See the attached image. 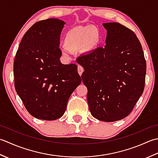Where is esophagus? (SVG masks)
Here are the masks:
<instances>
[{
	"label": "esophagus",
	"instance_id": "34e87169",
	"mask_svg": "<svg viewBox=\"0 0 158 158\" xmlns=\"http://www.w3.org/2000/svg\"><path fill=\"white\" fill-rule=\"evenodd\" d=\"M83 72H84V68H83V67L82 66L78 65V73L80 74V76L82 75V73H83Z\"/></svg>",
	"mask_w": 158,
	"mask_h": 158
}]
</instances>
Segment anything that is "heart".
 <instances>
[{"label":"heart","instance_id":"b5f03b06","mask_svg":"<svg viewBox=\"0 0 158 158\" xmlns=\"http://www.w3.org/2000/svg\"><path fill=\"white\" fill-rule=\"evenodd\" d=\"M99 41V33L95 28L92 27L73 28L67 32L65 35L64 44L70 52L84 48L86 51L92 50L97 46ZM63 54H67L66 50Z\"/></svg>","mask_w":158,"mask_h":158}]
</instances>
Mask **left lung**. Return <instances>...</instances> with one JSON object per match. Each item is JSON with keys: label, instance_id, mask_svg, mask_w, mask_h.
Returning <instances> with one entry per match:
<instances>
[{"label": "left lung", "instance_id": "obj_1", "mask_svg": "<svg viewBox=\"0 0 158 158\" xmlns=\"http://www.w3.org/2000/svg\"><path fill=\"white\" fill-rule=\"evenodd\" d=\"M107 30L105 47L77 59L85 71L91 114L113 122L126 117L142 95L147 69L142 46L136 34L117 22L103 24Z\"/></svg>", "mask_w": 158, "mask_h": 158}]
</instances>
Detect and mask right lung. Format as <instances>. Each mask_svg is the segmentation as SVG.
Masks as SVG:
<instances>
[{
    "label": "right lung",
    "instance_id": "obj_1",
    "mask_svg": "<svg viewBox=\"0 0 158 158\" xmlns=\"http://www.w3.org/2000/svg\"><path fill=\"white\" fill-rule=\"evenodd\" d=\"M65 24L55 18L35 23L22 37L15 56V91L27 111L39 119L62 117L82 81L76 64L60 61V35Z\"/></svg>",
    "mask_w": 158,
    "mask_h": 158
}]
</instances>
